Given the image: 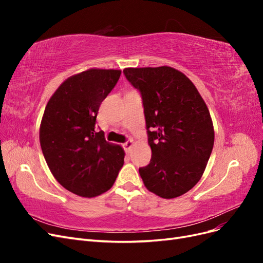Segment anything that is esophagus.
<instances>
[{
    "mask_svg": "<svg viewBox=\"0 0 263 263\" xmlns=\"http://www.w3.org/2000/svg\"><path fill=\"white\" fill-rule=\"evenodd\" d=\"M133 147H134V141H133V140L126 141L125 144H124V148H125V150H126V153H130Z\"/></svg>",
    "mask_w": 263,
    "mask_h": 263,
    "instance_id": "34e87169",
    "label": "esophagus"
}]
</instances>
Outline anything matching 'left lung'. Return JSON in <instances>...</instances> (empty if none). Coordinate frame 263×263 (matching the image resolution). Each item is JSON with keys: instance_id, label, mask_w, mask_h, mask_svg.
Segmentation results:
<instances>
[{"instance_id": "obj_1", "label": "left lung", "mask_w": 263, "mask_h": 263, "mask_svg": "<svg viewBox=\"0 0 263 263\" xmlns=\"http://www.w3.org/2000/svg\"><path fill=\"white\" fill-rule=\"evenodd\" d=\"M141 93L151 160L139 174L162 198L181 196L200 181L214 146L208 105L190 79L168 67L125 68Z\"/></svg>"}]
</instances>
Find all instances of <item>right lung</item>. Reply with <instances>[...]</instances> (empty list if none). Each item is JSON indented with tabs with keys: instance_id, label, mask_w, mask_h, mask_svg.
I'll return each instance as SVG.
<instances>
[{
	"instance_id": "right-lung-1",
	"label": "right lung",
	"mask_w": 263,
	"mask_h": 263,
	"mask_svg": "<svg viewBox=\"0 0 263 263\" xmlns=\"http://www.w3.org/2000/svg\"><path fill=\"white\" fill-rule=\"evenodd\" d=\"M121 70L91 68L69 77L47 103L39 141L52 176L82 197L113 186L125 151L105 140L95 122L101 103L117 83Z\"/></svg>"
}]
</instances>
